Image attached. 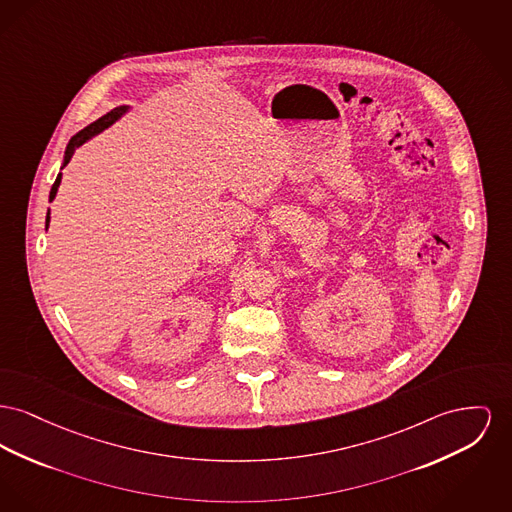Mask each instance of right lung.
Instances as JSON below:
<instances>
[{
  "mask_svg": "<svg viewBox=\"0 0 512 512\" xmlns=\"http://www.w3.org/2000/svg\"><path fill=\"white\" fill-rule=\"evenodd\" d=\"M127 112V108L125 106H120V108H114L112 112H108L106 116H102L100 120L94 121L91 123L89 127H85V129H81L77 135H73L71 137V141H69V145H67V151H65V160H63V166L65 164H69V160L73 158V154L75 151L83 145V143H87L91 137L94 135H98L100 131H104L106 127H110L114 121L118 120L120 116H123ZM61 174H58V178L54 181V185H52V189H50V201H54V197H56V193H58V187H60ZM48 222H50V212H48V216H46V228H48Z\"/></svg>",
  "mask_w": 512,
  "mask_h": 512,
  "instance_id": "add662e5",
  "label": "right lung"
}]
</instances>
